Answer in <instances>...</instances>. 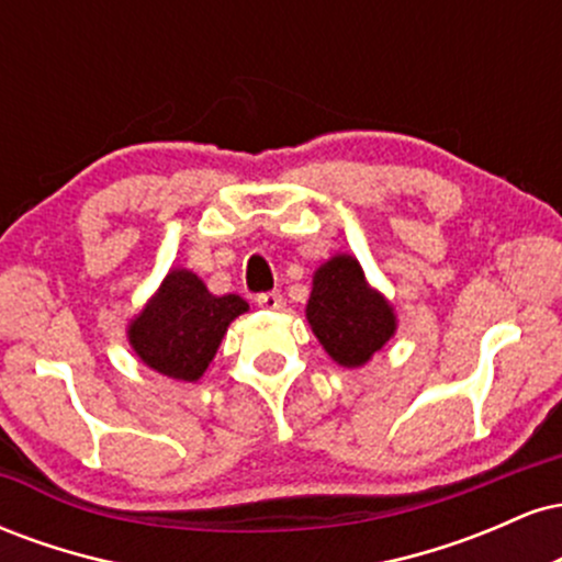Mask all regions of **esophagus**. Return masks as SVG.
<instances>
[{"label": "esophagus", "mask_w": 562, "mask_h": 562, "mask_svg": "<svg viewBox=\"0 0 562 562\" xmlns=\"http://www.w3.org/2000/svg\"><path fill=\"white\" fill-rule=\"evenodd\" d=\"M256 303L261 308H267V312H277V308H282V293H277V290H272V293H259L256 295Z\"/></svg>", "instance_id": "34e87169"}]
</instances>
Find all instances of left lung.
Instances as JSON below:
<instances>
[{
	"mask_svg": "<svg viewBox=\"0 0 562 562\" xmlns=\"http://www.w3.org/2000/svg\"><path fill=\"white\" fill-rule=\"evenodd\" d=\"M306 319L338 364L362 367L396 330L393 308L367 285L351 256H335L314 274Z\"/></svg>",
	"mask_w": 562,
	"mask_h": 562,
	"instance_id": "1",
	"label": "left lung"
}]
</instances>
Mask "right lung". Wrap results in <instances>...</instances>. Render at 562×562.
Wrapping results in <instances>:
<instances>
[{"label": "right lung", "instance_id": "1", "mask_svg": "<svg viewBox=\"0 0 562 562\" xmlns=\"http://www.w3.org/2000/svg\"><path fill=\"white\" fill-rule=\"evenodd\" d=\"M248 312L240 295H211L198 274L177 269L128 327L139 359L160 375L192 383L214 359L229 322Z\"/></svg>", "mask_w": 562, "mask_h": 562}]
</instances>
